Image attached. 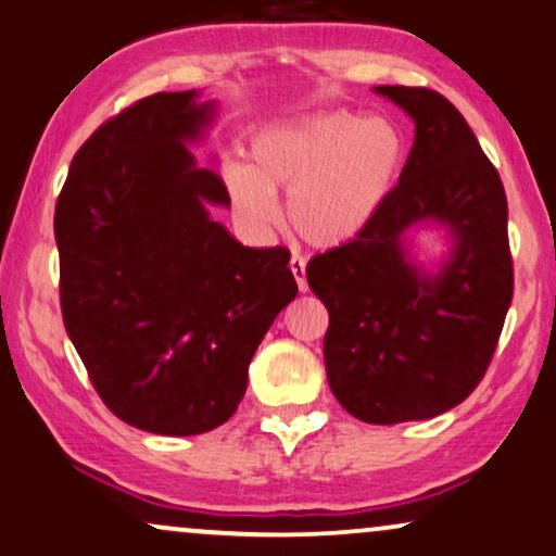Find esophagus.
Returning a JSON list of instances; mask_svg holds the SVG:
<instances>
[{
  "label": "esophagus",
  "instance_id": "obj_1",
  "mask_svg": "<svg viewBox=\"0 0 556 556\" xmlns=\"http://www.w3.org/2000/svg\"><path fill=\"white\" fill-rule=\"evenodd\" d=\"M290 269H292V274H294V282H298L300 290L305 292V290H307V277H305V269H307V264H305V258L294 254V256L290 258Z\"/></svg>",
  "mask_w": 556,
  "mask_h": 556
}]
</instances>
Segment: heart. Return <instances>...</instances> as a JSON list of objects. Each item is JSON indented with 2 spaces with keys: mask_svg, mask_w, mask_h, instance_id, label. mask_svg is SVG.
Instances as JSON below:
<instances>
[{
  "mask_svg": "<svg viewBox=\"0 0 556 556\" xmlns=\"http://www.w3.org/2000/svg\"><path fill=\"white\" fill-rule=\"evenodd\" d=\"M402 160V135L387 118L323 111L266 127L251 144L249 169L231 167L226 182L254 226L274 224V195L287 192L292 233L307 247L340 249L387 203Z\"/></svg>",
  "mask_w": 556,
  "mask_h": 556,
  "instance_id": "b5f03b06",
  "label": "heart"
}]
</instances>
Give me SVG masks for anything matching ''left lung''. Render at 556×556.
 <instances>
[{"instance_id":"1","label":"left lung","mask_w":556,"mask_h":556,"mask_svg":"<svg viewBox=\"0 0 556 556\" xmlns=\"http://www.w3.org/2000/svg\"><path fill=\"white\" fill-rule=\"evenodd\" d=\"M414 118V144L358 239L317 254L307 285L325 307L332 394L368 425L432 419L472 394L514 298L508 203L460 111L429 88L379 86ZM438 219L456 239L440 275L408 262L403 233Z\"/></svg>"}]
</instances>
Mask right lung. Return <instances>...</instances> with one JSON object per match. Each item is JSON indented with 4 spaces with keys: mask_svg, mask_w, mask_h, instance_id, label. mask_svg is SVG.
<instances>
[{
    "mask_svg": "<svg viewBox=\"0 0 556 556\" xmlns=\"http://www.w3.org/2000/svg\"><path fill=\"white\" fill-rule=\"evenodd\" d=\"M154 93L80 144L55 205L61 309L101 402L188 438L231 417L258 343L298 294L285 247L249 249L205 203L231 205L185 142L213 103Z\"/></svg>",
    "mask_w": 556,
    "mask_h": 556,
    "instance_id": "obj_1",
    "label": "right lung"
}]
</instances>
